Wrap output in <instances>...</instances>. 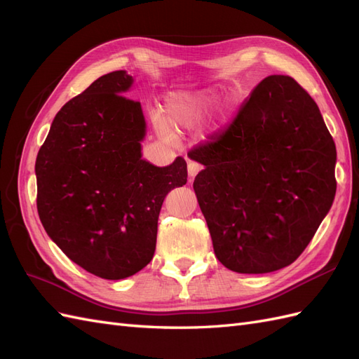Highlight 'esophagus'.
Segmentation results:
<instances>
[{"label":"esophagus","instance_id":"esophagus-1","mask_svg":"<svg viewBox=\"0 0 359 359\" xmlns=\"http://www.w3.org/2000/svg\"><path fill=\"white\" fill-rule=\"evenodd\" d=\"M187 170H189V177H196L198 173L202 170V166L199 165L198 161H194V160H189L187 161Z\"/></svg>","mask_w":359,"mask_h":359}]
</instances>
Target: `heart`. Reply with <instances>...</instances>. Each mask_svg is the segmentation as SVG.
I'll return each mask as SVG.
<instances>
[{
  "label": "heart",
  "mask_w": 359,
  "mask_h": 359,
  "mask_svg": "<svg viewBox=\"0 0 359 359\" xmlns=\"http://www.w3.org/2000/svg\"><path fill=\"white\" fill-rule=\"evenodd\" d=\"M214 97L210 94H173L165 106V123L173 128L198 127L210 112Z\"/></svg>",
  "instance_id": "obj_1"
}]
</instances>
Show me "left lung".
I'll list each match as a JSON object with an SVG mask.
<instances>
[{"mask_svg": "<svg viewBox=\"0 0 359 359\" xmlns=\"http://www.w3.org/2000/svg\"><path fill=\"white\" fill-rule=\"evenodd\" d=\"M214 253L235 273L290 265L337 189L335 144L318 104L289 76H268L224 127L189 151Z\"/></svg>", "mask_w": 359, "mask_h": 359, "instance_id": "obj_1", "label": "left lung"}]
</instances>
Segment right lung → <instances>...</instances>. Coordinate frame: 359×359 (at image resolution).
Wrapping results in <instances>:
<instances>
[{
	"label": "right lung",
	"instance_id": "1",
	"mask_svg": "<svg viewBox=\"0 0 359 359\" xmlns=\"http://www.w3.org/2000/svg\"><path fill=\"white\" fill-rule=\"evenodd\" d=\"M132 82L116 70L73 97L36 160L43 227L74 264L106 280L151 262L163 201L187 182L182 157L166 168L140 158L145 119L140 103L123 95Z\"/></svg>",
	"mask_w": 359,
	"mask_h": 359
}]
</instances>
